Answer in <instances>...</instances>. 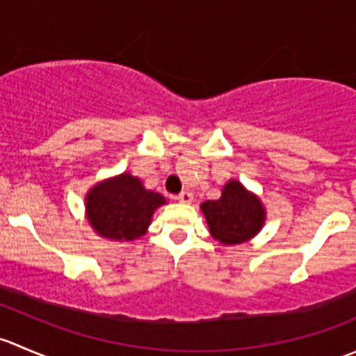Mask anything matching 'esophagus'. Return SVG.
Listing matches in <instances>:
<instances>
[{
    "instance_id": "esophagus-1",
    "label": "esophagus",
    "mask_w": 356,
    "mask_h": 356,
    "mask_svg": "<svg viewBox=\"0 0 356 356\" xmlns=\"http://www.w3.org/2000/svg\"><path fill=\"white\" fill-rule=\"evenodd\" d=\"M175 200L181 201V203H191L193 195L189 191H182V193H179L177 196H175Z\"/></svg>"
}]
</instances>
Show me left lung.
<instances>
[{"label":"left lung","mask_w":356,"mask_h":356,"mask_svg":"<svg viewBox=\"0 0 356 356\" xmlns=\"http://www.w3.org/2000/svg\"><path fill=\"white\" fill-rule=\"evenodd\" d=\"M211 236L222 245H241L260 232L265 224V208L260 198L239 181H229L218 200L201 203Z\"/></svg>","instance_id":"left-lung-1"}]
</instances>
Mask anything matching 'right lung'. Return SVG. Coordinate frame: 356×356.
Returning <instances> with one entry per match:
<instances>
[{
  "label": "right lung",
  "instance_id": "1",
  "mask_svg": "<svg viewBox=\"0 0 356 356\" xmlns=\"http://www.w3.org/2000/svg\"><path fill=\"white\" fill-rule=\"evenodd\" d=\"M167 203L160 193L145 189L129 172L98 182L86 195L91 227L111 241H134L146 234L158 207Z\"/></svg>",
  "mask_w": 356,
  "mask_h": 356
}]
</instances>
